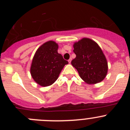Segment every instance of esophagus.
<instances>
[{"label": "esophagus", "instance_id": "34e87169", "mask_svg": "<svg viewBox=\"0 0 130 130\" xmlns=\"http://www.w3.org/2000/svg\"><path fill=\"white\" fill-rule=\"evenodd\" d=\"M71 61H72V58H70V59L68 60V62L71 63Z\"/></svg>", "mask_w": 130, "mask_h": 130}]
</instances>
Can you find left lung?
I'll return each instance as SVG.
<instances>
[{"mask_svg": "<svg viewBox=\"0 0 130 130\" xmlns=\"http://www.w3.org/2000/svg\"><path fill=\"white\" fill-rule=\"evenodd\" d=\"M76 57L72 66L79 76L88 84H96L104 80L107 73V60L97 43L89 38H83L73 45Z\"/></svg>", "mask_w": 130, "mask_h": 130, "instance_id": "obj_1", "label": "left lung"}]
</instances>
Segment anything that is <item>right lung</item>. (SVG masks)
Masks as SVG:
<instances>
[{
  "mask_svg": "<svg viewBox=\"0 0 130 130\" xmlns=\"http://www.w3.org/2000/svg\"><path fill=\"white\" fill-rule=\"evenodd\" d=\"M57 50V43L49 41L38 49L33 57L31 75L42 87H47L55 83L64 66L68 64Z\"/></svg>",
  "mask_w": 130,
  "mask_h": 130,
  "instance_id": "1",
  "label": "right lung"
}]
</instances>
